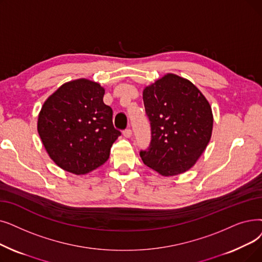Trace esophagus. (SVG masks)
I'll list each match as a JSON object with an SVG mask.
<instances>
[{"mask_svg":"<svg viewBox=\"0 0 262 262\" xmlns=\"http://www.w3.org/2000/svg\"><path fill=\"white\" fill-rule=\"evenodd\" d=\"M132 130L130 129H125L124 132H123V136L125 138H130L132 137Z\"/></svg>","mask_w":262,"mask_h":262,"instance_id":"esophagus-1","label":"esophagus"}]
</instances>
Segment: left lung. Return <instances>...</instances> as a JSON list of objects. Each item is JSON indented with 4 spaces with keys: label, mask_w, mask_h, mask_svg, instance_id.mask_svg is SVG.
Here are the masks:
<instances>
[{
    "label": "left lung",
    "mask_w": 262,
    "mask_h": 262,
    "mask_svg": "<svg viewBox=\"0 0 262 262\" xmlns=\"http://www.w3.org/2000/svg\"><path fill=\"white\" fill-rule=\"evenodd\" d=\"M142 98L152 134L149 149L140 152L144 165L163 177L186 172L211 139L208 99L194 83L171 73L145 86Z\"/></svg>",
    "instance_id": "obj_1"
}]
</instances>
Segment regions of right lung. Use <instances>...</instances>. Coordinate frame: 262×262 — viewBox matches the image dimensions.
I'll return each instance as SVG.
<instances>
[{"instance_id": "add662e5", "label": "right lung", "mask_w": 262, "mask_h": 262, "mask_svg": "<svg viewBox=\"0 0 262 262\" xmlns=\"http://www.w3.org/2000/svg\"><path fill=\"white\" fill-rule=\"evenodd\" d=\"M104 95L99 83L80 78L62 84L41 106L37 132L42 145L67 172L82 176L105 164L121 135Z\"/></svg>"}]
</instances>
